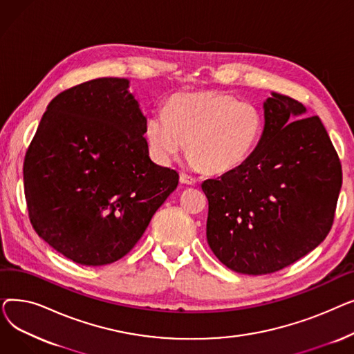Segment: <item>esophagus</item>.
Masks as SVG:
<instances>
[{"instance_id":"esophagus-1","label":"esophagus","mask_w":354,"mask_h":354,"mask_svg":"<svg viewBox=\"0 0 354 354\" xmlns=\"http://www.w3.org/2000/svg\"><path fill=\"white\" fill-rule=\"evenodd\" d=\"M179 180H180V183H185V185H195L196 183V179L194 176L185 174V172H182L179 175Z\"/></svg>"}]
</instances>
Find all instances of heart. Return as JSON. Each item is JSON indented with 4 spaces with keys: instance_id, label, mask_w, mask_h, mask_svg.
I'll return each instance as SVG.
<instances>
[{
    "instance_id": "obj_1",
    "label": "heart",
    "mask_w": 354,
    "mask_h": 354,
    "mask_svg": "<svg viewBox=\"0 0 354 354\" xmlns=\"http://www.w3.org/2000/svg\"><path fill=\"white\" fill-rule=\"evenodd\" d=\"M263 132L259 109L221 90L176 95L165 113L152 115L145 126L149 152L158 163H169L187 142L189 163L211 175L243 166Z\"/></svg>"
}]
</instances>
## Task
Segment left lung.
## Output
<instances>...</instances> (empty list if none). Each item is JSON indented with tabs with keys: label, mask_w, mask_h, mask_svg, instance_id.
<instances>
[{
	"label": "left lung",
	"mask_w": 354,
	"mask_h": 354,
	"mask_svg": "<svg viewBox=\"0 0 354 354\" xmlns=\"http://www.w3.org/2000/svg\"><path fill=\"white\" fill-rule=\"evenodd\" d=\"M264 132L238 169L207 179V239L230 270L280 271L313 251L331 230L342 188V163L319 116L271 93Z\"/></svg>",
	"instance_id": "1"
}]
</instances>
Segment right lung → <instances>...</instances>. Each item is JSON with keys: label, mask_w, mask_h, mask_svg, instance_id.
<instances>
[{"label": "right lung", "mask_w": 354, "mask_h": 354, "mask_svg": "<svg viewBox=\"0 0 354 354\" xmlns=\"http://www.w3.org/2000/svg\"><path fill=\"white\" fill-rule=\"evenodd\" d=\"M146 118L129 80L95 79L47 106L24 159L31 225L82 266H106L132 250L179 175L149 158Z\"/></svg>", "instance_id": "obj_1"}]
</instances>
